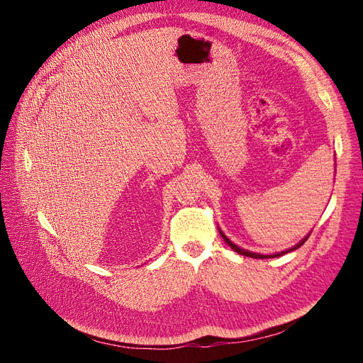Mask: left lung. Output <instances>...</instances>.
<instances>
[{
	"label": "left lung",
	"mask_w": 363,
	"mask_h": 363,
	"mask_svg": "<svg viewBox=\"0 0 363 363\" xmlns=\"http://www.w3.org/2000/svg\"><path fill=\"white\" fill-rule=\"evenodd\" d=\"M221 236L224 238V240L225 242L232 247L236 252H239V255H242V256H247V257H252V259H271V257H279V256H283V255H286V252H289V251H294V250H296V248H300L306 240H307V238H304L300 244H296L294 248H291V250H286V251H281V252H277V255H271V256H263V255H256V252H250V251H245V250H242V248H239L238 245H235L232 240H230L223 232H221Z\"/></svg>",
	"instance_id": "obj_1"
}]
</instances>
